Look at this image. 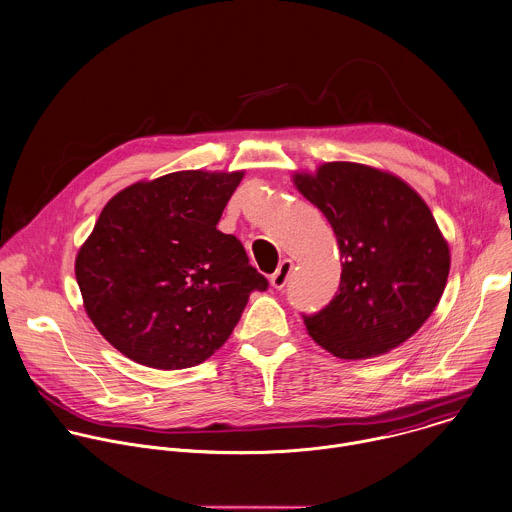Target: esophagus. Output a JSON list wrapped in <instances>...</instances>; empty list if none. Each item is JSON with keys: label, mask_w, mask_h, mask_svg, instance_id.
<instances>
[{"label": "esophagus", "mask_w": 512, "mask_h": 512, "mask_svg": "<svg viewBox=\"0 0 512 512\" xmlns=\"http://www.w3.org/2000/svg\"><path fill=\"white\" fill-rule=\"evenodd\" d=\"M291 271H293V261L283 259V261L279 263L277 271L271 275V285H273L275 289H279V291H281V289H285V287H287V283H289Z\"/></svg>", "instance_id": "esophagus-1"}]
</instances>
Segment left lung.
Returning <instances> with one entry per match:
<instances>
[{
  "mask_svg": "<svg viewBox=\"0 0 512 512\" xmlns=\"http://www.w3.org/2000/svg\"><path fill=\"white\" fill-rule=\"evenodd\" d=\"M297 189L327 217L341 251V283L309 335L339 359L387 353L435 311L451 255L427 203L399 177L347 161L295 175Z\"/></svg>",
  "mask_w": 512,
  "mask_h": 512,
  "instance_id": "obj_1",
  "label": "left lung"
}]
</instances>
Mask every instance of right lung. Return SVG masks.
Listing matches in <instances>:
<instances>
[{
    "instance_id": "add662e5",
    "label": "right lung",
    "mask_w": 512,
    "mask_h": 512,
    "mask_svg": "<svg viewBox=\"0 0 512 512\" xmlns=\"http://www.w3.org/2000/svg\"><path fill=\"white\" fill-rule=\"evenodd\" d=\"M243 179L177 171L119 191L77 253L75 277L97 331L153 369H187L233 333L269 281L235 235L217 229Z\"/></svg>"
}]
</instances>
